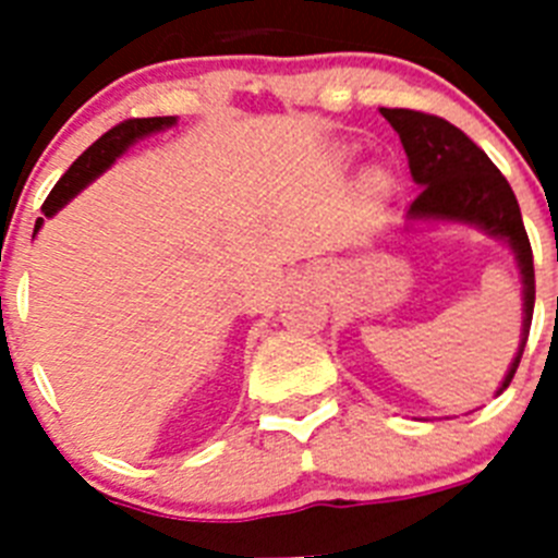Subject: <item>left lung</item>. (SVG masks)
Returning a JSON list of instances; mask_svg holds the SVG:
<instances>
[{"label":"left lung","instance_id":"left-lung-1","mask_svg":"<svg viewBox=\"0 0 558 558\" xmlns=\"http://www.w3.org/2000/svg\"><path fill=\"white\" fill-rule=\"evenodd\" d=\"M379 113L399 133L413 181L422 186L408 209V220L470 223L509 243V248L514 251L522 276V332L520 349L497 391L502 393L514 379L520 357L525 352L536 299L534 254H531L529 234L522 226L520 204L506 175L461 128L433 113L411 111V108H379Z\"/></svg>","mask_w":558,"mask_h":558}]
</instances>
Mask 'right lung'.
<instances>
[{"label":"right lung","instance_id":"right-lung-1","mask_svg":"<svg viewBox=\"0 0 558 558\" xmlns=\"http://www.w3.org/2000/svg\"><path fill=\"white\" fill-rule=\"evenodd\" d=\"M172 125H175V117H145V120H125L120 122V125H113L108 133H102L100 140L88 147L83 156H77L75 165L69 167V170L61 175V181L52 186L49 198L44 201L41 206L44 218H52V215H56L66 201L75 198L83 186L92 184L102 170H108V167L117 161V156H122L133 142L142 140V136H150V133L156 131H165V128H172ZM44 218L36 220V231L41 229ZM36 231H33V234H36Z\"/></svg>","mask_w":558,"mask_h":558}]
</instances>
